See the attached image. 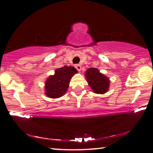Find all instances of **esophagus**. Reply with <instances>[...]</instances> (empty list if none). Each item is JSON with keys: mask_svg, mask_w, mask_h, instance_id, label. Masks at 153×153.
<instances>
[{"mask_svg": "<svg viewBox=\"0 0 153 153\" xmlns=\"http://www.w3.org/2000/svg\"><path fill=\"white\" fill-rule=\"evenodd\" d=\"M76 69L77 71H81V69H82V67H81V65H79V64H77V65H76Z\"/></svg>", "mask_w": 153, "mask_h": 153, "instance_id": "esophagus-1", "label": "esophagus"}]
</instances>
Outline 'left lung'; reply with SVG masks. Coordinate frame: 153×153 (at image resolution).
Returning <instances> with one entry per match:
<instances>
[{"mask_svg":"<svg viewBox=\"0 0 153 153\" xmlns=\"http://www.w3.org/2000/svg\"><path fill=\"white\" fill-rule=\"evenodd\" d=\"M86 81L94 93L104 94L108 90L110 81L107 76L100 73L98 69L92 67L85 73Z\"/></svg>","mask_w":153,"mask_h":153,"instance_id":"obj_1","label":"left lung"}]
</instances>
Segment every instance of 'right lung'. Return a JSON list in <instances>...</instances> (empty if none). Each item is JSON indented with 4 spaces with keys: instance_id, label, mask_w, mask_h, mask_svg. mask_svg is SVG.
Returning a JSON list of instances; mask_svg holds the SVG:
<instances>
[{
    "instance_id": "1",
    "label": "right lung",
    "mask_w": 153,
    "mask_h": 153,
    "mask_svg": "<svg viewBox=\"0 0 153 153\" xmlns=\"http://www.w3.org/2000/svg\"><path fill=\"white\" fill-rule=\"evenodd\" d=\"M77 73L74 67L64 66L56 69L53 76L48 77L45 83V94L49 98H57L63 96L68 88L71 77Z\"/></svg>"
}]
</instances>
